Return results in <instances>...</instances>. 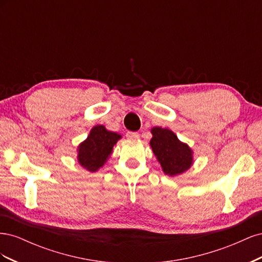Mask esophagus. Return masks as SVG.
<instances>
[{
  "label": "esophagus",
  "instance_id": "esophagus-1",
  "mask_svg": "<svg viewBox=\"0 0 262 262\" xmlns=\"http://www.w3.org/2000/svg\"><path fill=\"white\" fill-rule=\"evenodd\" d=\"M140 134L138 132H132V131H129L126 132V138L130 139V140H136V139H139Z\"/></svg>",
  "mask_w": 262,
  "mask_h": 262
}]
</instances>
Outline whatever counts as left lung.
Here are the masks:
<instances>
[{
  "label": "left lung",
  "mask_w": 262,
  "mask_h": 262,
  "mask_svg": "<svg viewBox=\"0 0 262 262\" xmlns=\"http://www.w3.org/2000/svg\"><path fill=\"white\" fill-rule=\"evenodd\" d=\"M152 139L149 145L164 173L168 176L181 175L193 164V152L190 146L181 142L171 130L155 126L150 130Z\"/></svg>",
  "instance_id": "8db88e82"
}]
</instances>
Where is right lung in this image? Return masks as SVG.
<instances>
[{"label": "right lung", "mask_w": 262, "mask_h": 262, "mask_svg": "<svg viewBox=\"0 0 262 262\" xmlns=\"http://www.w3.org/2000/svg\"><path fill=\"white\" fill-rule=\"evenodd\" d=\"M121 138V134L108 131L104 125H95L86 140L77 146L78 164L91 172L97 171L106 164Z\"/></svg>", "instance_id": "add662e5"}]
</instances>
